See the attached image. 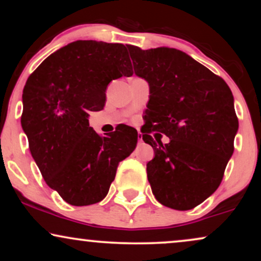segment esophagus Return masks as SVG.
I'll return each mask as SVG.
<instances>
[{
    "mask_svg": "<svg viewBox=\"0 0 261 261\" xmlns=\"http://www.w3.org/2000/svg\"><path fill=\"white\" fill-rule=\"evenodd\" d=\"M138 140H139V144H141V142H142V135H141V133H138Z\"/></svg>",
    "mask_w": 261,
    "mask_h": 261,
    "instance_id": "esophagus-1",
    "label": "esophagus"
}]
</instances>
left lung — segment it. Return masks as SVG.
<instances>
[{
    "label": "left lung",
    "instance_id": "left-lung-1",
    "mask_svg": "<svg viewBox=\"0 0 261 261\" xmlns=\"http://www.w3.org/2000/svg\"><path fill=\"white\" fill-rule=\"evenodd\" d=\"M134 72L149 84L142 139L154 149L147 178L156 201L190 210L219 188L234 152L239 121L229 87L176 48L128 46ZM160 131L169 144L149 135Z\"/></svg>",
    "mask_w": 261,
    "mask_h": 261
}]
</instances>
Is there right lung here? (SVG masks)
Returning a JSON list of instances; mask_svg holds the SVG:
<instances>
[{
  "label": "right lung",
  "mask_w": 261,
  "mask_h": 261,
  "mask_svg": "<svg viewBox=\"0 0 261 261\" xmlns=\"http://www.w3.org/2000/svg\"><path fill=\"white\" fill-rule=\"evenodd\" d=\"M132 74L124 45L77 40L48 56L28 77L21 126L46 184L71 205L101 202L119 163L137 146L134 128L101 137L88 120L89 112L105 107L110 82Z\"/></svg>",
  "instance_id": "1"
}]
</instances>
